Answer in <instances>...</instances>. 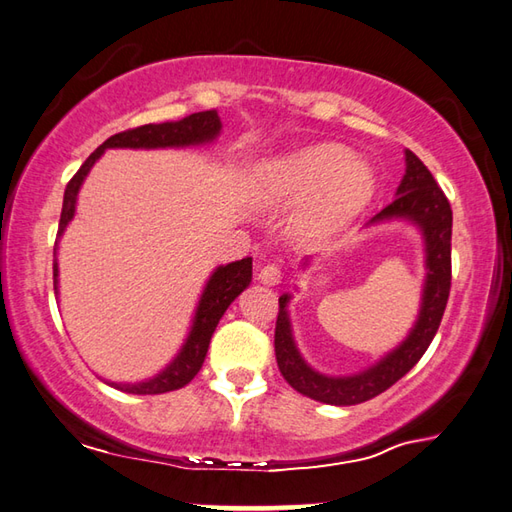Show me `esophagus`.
Segmentation results:
<instances>
[{
    "label": "esophagus",
    "mask_w": 512,
    "mask_h": 512,
    "mask_svg": "<svg viewBox=\"0 0 512 512\" xmlns=\"http://www.w3.org/2000/svg\"><path fill=\"white\" fill-rule=\"evenodd\" d=\"M281 277H284V268H281L275 262L266 264L262 270H259V281H262V284H268V286L279 284Z\"/></svg>",
    "instance_id": "obj_1"
}]
</instances>
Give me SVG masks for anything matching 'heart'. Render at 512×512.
<instances>
[{
  "mask_svg": "<svg viewBox=\"0 0 512 512\" xmlns=\"http://www.w3.org/2000/svg\"><path fill=\"white\" fill-rule=\"evenodd\" d=\"M259 200L270 206L312 202L299 217V231L325 237L361 213L376 191V176L339 145H314L277 158L257 171Z\"/></svg>",
  "mask_w": 512,
  "mask_h": 512,
  "instance_id": "b5f03b06",
  "label": "heart"
}]
</instances>
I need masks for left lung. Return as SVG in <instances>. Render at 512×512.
<instances>
[{
  "mask_svg": "<svg viewBox=\"0 0 512 512\" xmlns=\"http://www.w3.org/2000/svg\"><path fill=\"white\" fill-rule=\"evenodd\" d=\"M405 156L407 171L396 191V200L387 204L372 222L405 217V220H411L422 228L424 242H427V284H424L420 317L416 321V328L407 336V341L387 354L383 361L369 367L367 372L345 378L323 376L310 369L299 356L295 341H292L286 310L290 297H279V314L275 325V354L279 372L299 394L325 402V405H358V402L383 394L427 352V347L440 328L444 308H447L451 290V204L438 187V182L433 180L431 171L422 165V160L409 149L405 151Z\"/></svg>",
  "mask_w": 512,
  "mask_h": 512,
  "instance_id": "obj_1",
  "label": "left lung"
}]
</instances>
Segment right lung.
Segmentation results:
<instances>
[{
  "instance_id": "add662e5",
  "label": "right lung",
  "mask_w": 512,
  "mask_h": 512,
  "mask_svg": "<svg viewBox=\"0 0 512 512\" xmlns=\"http://www.w3.org/2000/svg\"><path fill=\"white\" fill-rule=\"evenodd\" d=\"M220 127L222 123H220V116H217V110H206V112L191 114L176 123H160V125L149 123L134 129H125L121 134L110 136L99 149L94 151V154H90V158L83 162L81 169L74 173L72 180L68 182V187H65L57 235L65 231V226H68V222L74 217L76 195H79L83 178L88 176V171L92 169L94 162L101 158L105 149L110 147L156 149V147L200 145V143H209V140H213L217 134H220ZM57 273L59 268H57V259H54L52 264L54 292H57ZM250 277H253V259L250 257H244L239 259V262L217 268L200 297V306H198V312H195L189 339L165 372H160L156 378L145 380V383H134V385L112 383V385L116 389L127 391V394L147 396V394H167V391L180 389L187 383H191L193 376L200 372L206 352H209L211 336L217 328V323H220L222 314L235 301L239 292L250 284Z\"/></svg>"
}]
</instances>
